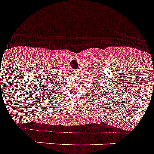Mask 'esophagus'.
I'll list each match as a JSON object with an SVG mask.
<instances>
[{"label":"esophagus","instance_id":"34e87169","mask_svg":"<svg viewBox=\"0 0 154 154\" xmlns=\"http://www.w3.org/2000/svg\"><path fill=\"white\" fill-rule=\"evenodd\" d=\"M75 73H76V74H78V73H79L78 71H75Z\"/></svg>","mask_w":154,"mask_h":154}]
</instances>
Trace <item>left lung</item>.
Instances as JSON below:
<instances>
[{
	"label": "left lung",
	"mask_w": 154,
	"mask_h": 154,
	"mask_svg": "<svg viewBox=\"0 0 154 154\" xmlns=\"http://www.w3.org/2000/svg\"><path fill=\"white\" fill-rule=\"evenodd\" d=\"M91 83H92V82H91ZM100 83H101V81L99 82L98 80H96V79L94 80L93 83L92 84V91L95 92V94H96V93H98V95H99V92H101L102 95H103V94H104V95L103 96H105V94H107V92H109V89H108V88H107V86H109V84H108L107 85H105V86H103V89H102L101 84Z\"/></svg>",
	"instance_id": "left-lung-1"
}]
</instances>
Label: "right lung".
<instances>
[{"label": "right lung", "instance_id": "add662e5", "mask_svg": "<svg viewBox=\"0 0 154 154\" xmlns=\"http://www.w3.org/2000/svg\"><path fill=\"white\" fill-rule=\"evenodd\" d=\"M62 71H52L47 75L45 79H42V82H40L38 87L39 86V93H47L46 96L48 95V92L51 91L55 90L58 85H60V82H62V79L64 78V72Z\"/></svg>", "mask_w": 154, "mask_h": 154}]
</instances>
